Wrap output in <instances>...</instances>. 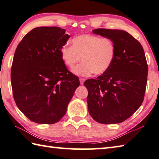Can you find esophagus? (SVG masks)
<instances>
[{
    "label": "esophagus",
    "instance_id": "obj_1",
    "mask_svg": "<svg viewBox=\"0 0 159 159\" xmlns=\"http://www.w3.org/2000/svg\"><path fill=\"white\" fill-rule=\"evenodd\" d=\"M84 81H85V79H84V78H80V84H82V85H83V84H84Z\"/></svg>",
    "mask_w": 159,
    "mask_h": 159
}]
</instances>
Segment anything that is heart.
Returning a JSON list of instances; mask_svg holds the SVG:
<instances>
[{
    "label": "heart",
    "mask_w": 159,
    "mask_h": 159,
    "mask_svg": "<svg viewBox=\"0 0 159 159\" xmlns=\"http://www.w3.org/2000/svg\"><path fill=\"white\" fill-rule=\"evenodd\" d=\"M72 46L68 44L61 47L60 52L64 63L73 68L80 60L82 62L74 68L73 72L77 75H102L111 66L115 57V46L108 38L83 34L73 38Z\"/></svg>",
    "instance_id": "b5f03b06"
}]
</instances>
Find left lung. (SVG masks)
Masks as SVG:
<instances>
[{"label": "left lung", "instance_id": "left-lung-1", "mask_svg": "<svg viewBox=\"0 0 159 159\" xmlns=\"http://www.w3.org/2000/svg\"><path fill=\"white\" fill-rule=\"evenodd\" d=\"M93 32L111 39L116 53L106 72L84 82L89 112L100 124H119L130 117L143 102L148 73L144 50L125 31L96 29Z\"/></svg>", "mask_w": 159, "mask_h": 159}]
</instances>
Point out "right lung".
I'll use <instances>...</instances> for the list:
<instances>
[{
  "instance_id": "obj_1",
  "label": "right lung",
  "mask_w": 159,
  "mask_h": 159,
  "mask_svg": "<svg viewBox=\"0 0 159 159\" xmlns=\"http://www.w3.org/2000/svg\"><path fill=\"white\" fill-rule=\"evenodd\" d=\"M57 27L34 28L16 48L11 69L14 101L37 124H52L65 115L80 86L61 58L60 50L70 35Z\"/></svg>"
}]
</instances>
